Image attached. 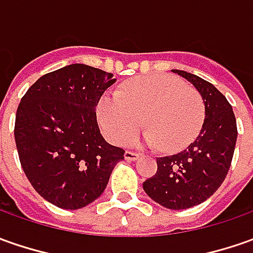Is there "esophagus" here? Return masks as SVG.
<instances>
[{"label":"esophagus","instance_id":"obj_1","mask_svg":"<svg viewBox=\"0 0 253 253\" xmlns=\"http://www.w3.org/2000/svg\"><path fill=\"white\" fill-rule=\"evenodd\" d=\"M138 157H140V154L133 153V151H126V153H125V160H126V161H135Z\"/></svg>","mask_w":253,"mask_h":253}]
</instances>
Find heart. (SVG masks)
Instances as JSON below:
<instances>
[{
  "instance_id": "1",
  "label": "heart",
  "mask_w": 253,
  "mask_h": 253,
  "mask_svg": "<svg viewBox=\"0 0 253 253\" xmlns=\"http://www.w3.org/2000/svg\"><path fill=\"white\" fill-rule=\"evenodd\" d=\"M96 115L113 144L130 141L144 123L148 128L144 143L175 153L200 133L206 108L202 95L176 77L144 75L123 84L120 93H105Z\"/></svg>"
}]
</instances>
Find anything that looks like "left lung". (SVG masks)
<instances>
[{
  "instance_id": "1",
  "label": "left lung",
  "mask_w": 253,
  "mask_h": 253,
  "mask_svg": "<svg viewBox=\"0 0 253 253\" xmlns=\"http://www.w3.org/2000/svg\"><path fill=\"white\" fill-rule=\"evenodd\" d=\"M195 85L205 100V123L183 151L157 158L158 169L143 183L144 192L170 210L200 205L221 186L237 143V120L227 98L213 84L195 74L172 70Z\"/></svg>"
}]
</instances>
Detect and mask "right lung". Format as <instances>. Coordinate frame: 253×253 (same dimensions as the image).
<instances>
[{
	"label": "right lung",
	"instance_id": "right-lung-1",
	"mask_svg": "<svg viewBox=\"0 0 253 253\" xmlns=\"http://www.w3.org/2000/svg\"><path fill=\"white\" fill-rule=\"evenodd\" d=\"M113 74L70 64L40 77L21 99L15 143L22 169L44 200L77 210L103 193L125 150L105 141L96 122Z\"/></svg>",
	"mask_w": 253,
	"mask_h": 253
}]
</instances>
